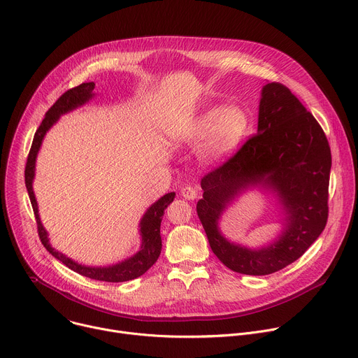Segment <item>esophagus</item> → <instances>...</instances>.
I'll list each match as a JSON object with an SVG mask.
<instances>
[{"mask_svg": "<svg viewBox=\"0 0 358 358\" xmlns=\"http://www.w3.org/2000/svg\"><path fill=\"white\" fill-rule=\"evenodd\" d=\"M181 195L185 198V199H195L196 195H198V191L196 188L191 187V185H187L181 189Z\"/></svg>", "mask_w": 358, "mask_h": 358, "instance_id": "1", "label": "esophagus"}]
</instances>
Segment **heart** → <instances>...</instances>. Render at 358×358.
I'll use <instances>...</instances> for the list:
<instances>
[{
	"label": "heart",
	"mask_w": 358,
	"mask_h": 358,
	"mask_svg": "<svg viewBox=\"0 0 358 358\" xmlns=\"http://www.w3.org/2000/svg\"><path fill=\"white\" fill-rule=\"evenodd\" d=\"M249 131V116L236 105L208 108L195 116L181 133V140L188 145H201L202 162L218 166L234 156Z\"/></svg>",
	"instance_id": "obj_1"
}]
</instances>
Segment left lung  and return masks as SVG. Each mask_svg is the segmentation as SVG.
Masks as SVG:
<instances>
[{
	"label": "left lung",
	"instance_id": "1",
	"mask_svg": "<svg viewBox=\"0 0 358 358\" xmlns=\"http://www.w3.org/2000/svg\"><path fill=\"white\" fill-rule=\"evenodd\" d=\"M330 169L329 141L313 115L286 86L265 85L257 134L201 180L196 214L217 258L252 276L271 275L299 259L326 227ZM252 187L271 192L282 215L281 234L261 248L232 243L219 228L224 210Z\"/></svg>",
	"mask_w": 358,
	"mask_h": 358
}]
</instances>
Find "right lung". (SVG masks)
<instances>
[{
	"mask_svg": "<svg viewBox=\"0 0 358 358\" xmlns=\"http://www.w3.org/2000/svg\"><path fill=\"white\" fill-rule=\"evenodd\" d=\"M94 94H96L94 93V82L82 83V85L65 92L55 101V105L46 112L41 126L38 127V130L34 136V141H32V145L29 150L27 167H25V185H27V191H28V195H29V199L32 203V208H34L39 239H41L42 245L46 248V250L52 255V257H55L58 261H61L69 269H72L73 272H76L82 276H86V278L94 279V280H103V282H127V280H133V279L141 276L143 273H145L159 259L160 252H162L160 225H162V220L164 215V210L174 201L176 192H169V194L163 195L159 201L151 203V206L147 208V211L144 213V215L138 224L141 245H140V249L133 255V257H130L119 264L109 265V266H86V265L78 264L73 259L68 258L66 255L57 250L55 248H52V245L49 243L48 232L41 222V217H39V211H38V202H36L34 188H32V182L35 178L36 157H38L39 148L42 145V141L45 138V134L61 119L62 115H66V113L83 106L85 103H87L89 100H92L94 97Z\"/></svg>",
	"mask_w": 358,
	"mask_h": 358,
	"instance_id": "add662e5",
	"label": "right lung"
}]
</instances>
